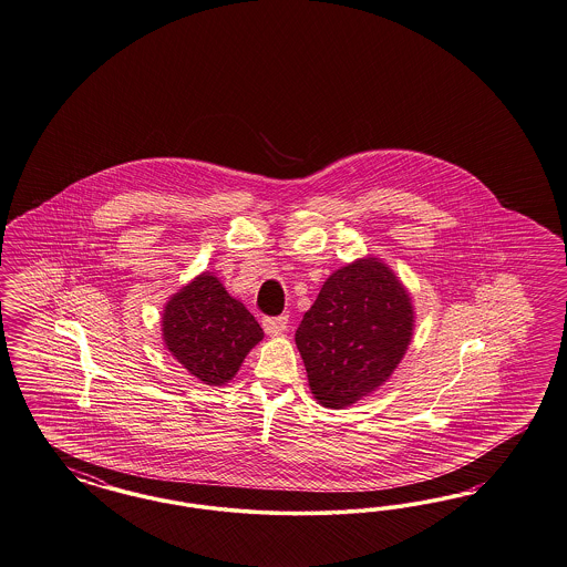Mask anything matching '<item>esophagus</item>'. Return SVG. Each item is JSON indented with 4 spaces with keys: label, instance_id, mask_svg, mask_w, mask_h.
<instances>
[{
    "label": "esophagus",
    "instance_id": "1",
    "mask_svg": "<svg viewBox=\"0 0 567 567\" xmlns=\"http://www.w3.org/2000/svg\"><path fill=\"white\" fill-rule=\"evenodd\" d=\"M287 324H289V318H287V316L264 318V322H261L264 331L268 332V334H272V337H278V334H282V332L287 331Z\"/></svg>",
    "mask_w": 567,
    "mask_h": 567
}]
</instances>
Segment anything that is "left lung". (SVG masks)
Returning <instances> with one entry per match:
<instances>
[{"instance_id":"8db88e82","label":"left lung","mask_w":567,"mask_h":567,"mask_svg":"<svg viewBox=\"0 0 567 567\" xmlns=\"http://www.w3.org/2000/svg\"><path fill=\"white\" fill-rule=\"evenodd\" d=\"M412 331L411 293L385 261L362 257L334 270L295 332L318 404L348 409L388 383Z\"/></svg>"}]
</instances>
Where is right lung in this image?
Returning <instances> with one entry per match:
<instances>
[{
	"mask_svg": "<svg viewBox=\"0 0 567 567\" xmlns=\"http://www.w3.org/2000/svg\"><path fill=\"white\" fill-rule=\"evenodd\" d=\"M163 341L177 362L205 385L233 381L264 331L219 278L200 272L165 303Z\"/></svg>",
	"mask_w": 567,
	"mask_h": 567,
	"instance_id": "1",
	"label": "right lung"
}]
</instances>
